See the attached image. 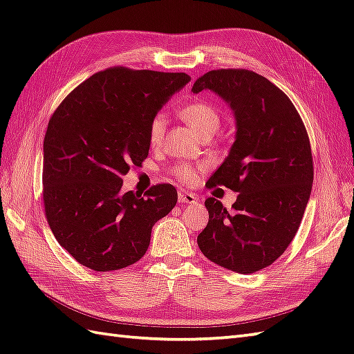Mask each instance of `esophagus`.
Returning a JSON list of instances; mask_svg holds the SVG:
<instances>
[{
    "instance_id": "obj_1",
    "label": "esophagus",
    "mask_w": 354,
    "mask_h": 354,
    "mask_svg": "<svg viewBox=\"0 0 354 354\" xmlns=\"http://www.w3.org/2000/svg\"><path fill=\"white\" fill-rule=\"evenodd\" d=\"M178 203L194 204V203H196V196L187 191H178Z\"/></svg>"
}]
</instances>
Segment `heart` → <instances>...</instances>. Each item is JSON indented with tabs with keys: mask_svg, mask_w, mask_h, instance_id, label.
I'll use <instances>...</instances> for the list:
<instances>
[{
	"mask_svg": "<svg viewBox=\"0 0 354 354\" xmlns=\"http://www.w3.org/2000/svg\"><path fill=\"white\" fill-rule=\"evenodd\" d=\"M180 115L185 120V122L191 126L194 131L203 136L207 135H213L218 131L221 126V114L219 111L214 108L213 105L203 100H196L186 105ZM165 127H167V115L163 112H159V114L154 115L150 122L149 126V140L151 145H158L163 133H165ZM172 174L177 176L182 182H192L196 176V169L189 167V165H176L172 168Z\"/></svg>",
	"mask_w": 354,
	"mask_h": 354,
	"instance_id": "b5f03b06",
	"label": "heart"
}]
</instances>
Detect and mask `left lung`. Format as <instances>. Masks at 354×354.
Returning a JSON list of instances; mask_svg holds the SVG:
<instances>
[{
    "label": "left lung",
    "instance_id": "8db88e82",
    "mask_svg": "<svg viewBox=\"0 0 354 354\" xmlns=\"http://www.w3.org/2000/svg\"><path fill=\"white\" fill-rule=\"evenodd\" d=\"M210 90L236 118V140L209 186L239 192L230 214L207 198L209 223L196 242L214 264L237 273L270 266L295 239L311 195V144L295 105L264 76L245 68H219L195 81Z\"/></svg>",
    "mask_w": 354,
    "mask_h": 354
}]
</instances>
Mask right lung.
I'll return each instance as SVG.
<instances>
[{
	"label": "right lung",
	"instance_id": "obj_1",
	"mask_svg": "<svg viewBox=\"0 0 354 354\" xmlns=\"http://www.w3.org/2000/svg\"><path fill=\"white\" fill-rule=\"evenodd\" d=\"M191 81L186 73L111 67L59 103L43 141V203L57 242L75 260L111 272L141 260L151 228L177 191L123 192V176L149 156L151 118Z\"/></svg>",
	"mask_w": 354,
	"mask_h": 354
}]
</instances>
